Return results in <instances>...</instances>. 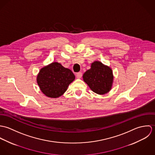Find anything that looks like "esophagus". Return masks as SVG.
Returning <instances> with one entry per match:
<instances>
[{"label":"esophagus","instance_id":"esophagus-1","mask_svg":"<svg viewBox=\"0 0 155 155\" xmlns=\"http://www.w3.org/2000/svg\"><path fill=\"white\" fill-rule=\"evenodd\" d=\"M76 78H77L80 79V78H81L82 76V73L81 72H78V73H76Z\"/></svg>","mask_w":155,"mask_h":155}]
</instances>
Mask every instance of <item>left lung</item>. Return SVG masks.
Returning <instances> with one entry per match:
<instances>
[{
    "instance_id": "1",
    "label": "left lung",
    "mask_w": 155,
    "mask_h": 155,
    "mask_svg": "<svg viewBox=\"0 0 155 155\" xmlns=\"http://www.w3.org/2000/svg\"><path fill=\"white\" fill-rule=\"evenodd\" d=\"M83 79L93 92L103 95L111 89L113 82V71L109 67L95 61L91 64V68L84 73Z\"/></svg>"
}]
</instances>
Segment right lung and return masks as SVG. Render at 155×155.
<instances>
[{
	"label": "right lung",
	"instance_id": "obj_1",
	"mask_svg": "<svg viewBox=\"0 0 155 155\" xmlns=\"http://www.w3.org/2000/svg\"><path fill=\"white\" fill-rule=\"evenodd\" d=\"M74 79L75 76L70 69L60 63L54 62L40 70L37 82L46 96L58 98L66 91Z\"/></svg>",
	"mask_w": 155,
	"mask_h": 155
}]
</instances>
